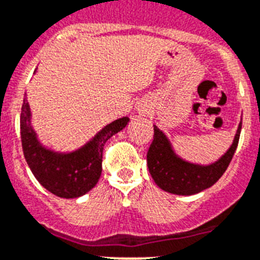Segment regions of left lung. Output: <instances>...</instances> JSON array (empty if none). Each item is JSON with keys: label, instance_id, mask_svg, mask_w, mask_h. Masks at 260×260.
<instances>
[{"label": "left lung", "instance_id": "8db88e82", "mask_svg": "<svg viewBox=\"0 0 260 260\" xmlns=\"http://www.w3.org/2000/svg\"><path fill=\"white\" fill-rule=\"evenodd\" d=\"M242 123L237 130L232 147L221 159L210 166H199L183 160L174 152L170 141L154 126V141L147 151V166L159 188L174 194L190 196L212 187L229 167L239 142Z\"/></svg>", "mask_w": 260, "mask_h": 260}]
</instances>
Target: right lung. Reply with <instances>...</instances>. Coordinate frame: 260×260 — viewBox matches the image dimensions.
<instances>
[{
    "instance_id": "obj_1",
    "label": "right lung",
    "mask_w": 260,
    "mask_h": 260,
    "mask_svg": "<svg viewBox=\"0 0 260 260\" xmlns=\"http://www.w3.org/2000/svg\"><path fill=\"white\" fill-rule=\"evenodd\" d=\"M30 106L23 100L21 112V141L24 159L37 180L61 199H76L88 193L103 171L104 146L109 138L127 125L128 118L115 119L77 151L59 154L44 148L30 123Z\"/></svg>"
}]
</instances>
